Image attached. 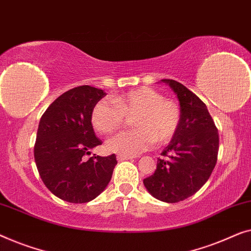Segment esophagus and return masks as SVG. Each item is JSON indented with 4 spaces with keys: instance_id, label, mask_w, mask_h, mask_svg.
<instances>
[{
    "instance_id": "obj_1",
    "label": "esophagus",
    "mask_w": 251,
    "mask_h": 251,
    "mask_svg": "<svg viewBox=\"0 0 251 251\" xmlns=\"http://www.w3.org/2000/svg\"><path fill=\"white\" fill-rule=\"evenodd\" d=\"M132 156H126V154H117V160L118 161H123V160H128L132 159Z\"/></svg>"
}]
</instances>
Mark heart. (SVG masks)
Returning <instances> with one entry per match:
<instances>
[{"mask_svg": "<svg viewBox=\"0 0 251 251\" xmlns=\"http://www.w3.org/2000/svg\"><path fill=\"white\" fill-rule=\"evenodd\" d=\"M132 116V124L136 128L111 137L107 142L110 151L139 154L149 149L154 141L164 143L171 140L181 123L179 105L151 87L118 95L114 103L100 100L92 109L91 122L99 133L110 134L124 125L125 117Z\"/></svg>", "mask_w": 251, "mask_h": 251, "instance_id": "b5f03b06", "label": "heart"}]
</instances>
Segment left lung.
Returning a JSON list of instances; mask_svg holds the SVG:
<instances>
[{
  "label": "left lung",
  "instance_id": "obj_1",
  "mask_svg": "<svg viewBox=\"0 0 251 251\" xmlns=\"http://www.w3.org/2000/svg\"><path fill=\"white\" fill-rule=\"evenodd\" d=\"M177 95L181 123L158 158L157 168L143 184L151 196L175 203L199 191L216 165L220 137L206 104L174 79H161Z\"/></svg>",
  "mask_w": 251,
  "mask_h": 251
}]
</instances>
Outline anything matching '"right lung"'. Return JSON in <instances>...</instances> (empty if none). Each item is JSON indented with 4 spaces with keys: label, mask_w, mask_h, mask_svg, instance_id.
Returning <instances> with one entry per match:
<instances>
[{
    "label": "right lung",
    "mask_w": 251,
    "mask_h": 251,
    "mask_svg": "<svg viewBox=\"0 0 251 251\" xmlns=\"http://www.w3.org/2000/svg\"><path fill=\"white\" fill-rule=\"evenodd\" d=\"M104 95L97 87L77 86L55 99L41 117L34 147L37 171L45 186L68 202L95 199L107 188L117 165L115 154L84 158L102 143L91 114Z\"/></svg>",
    "instance_id": "right-lung-1"
}]
</instances>
